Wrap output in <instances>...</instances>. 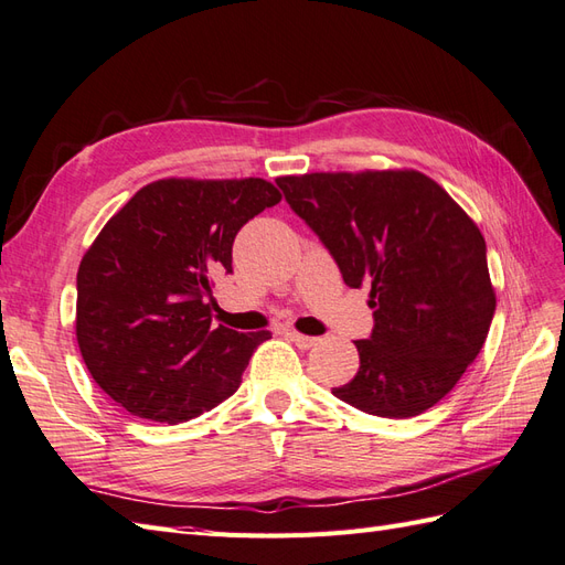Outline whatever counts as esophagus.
<instances>
[{
    "label": "esophagus",
    "mask_w": 565,
    "mask_h": 565,
    "mask_svg": "<svg viewBox=\"0 0 565 565\" xmlns=\"http://www.w3.org/2000/svg\"><path fill=\"white\" fill-rule=\"evenodd\" d=\"M288 339H291V341L298 345V349H302V351L312 349V345H317V341H320V339H315V337L298 334V331H288Z\"/></svg>",
    "instance_id": "obj_1"
}]
</instances>
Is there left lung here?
Returning <instances> with one entry per match:
<instances>
[{
    "label": "left lung",
    "mask_w": 565,
    "mask_h": 565,
    "mask_svg": "<svg viewBox=\"0 0 565 565\" xmlns=\"http://www.w3.org/2000/svg\"><path fill=\"white\" fill-rule=\"evenodd\" d=\"M277 183L345 286L370 288L372 337L355 341L358 374L331 394L392 420L429 411L480 353L497 310L480 228L415 169L317 171Z\"/></svg>",
    "instance_id": "1"
}]
</instances>
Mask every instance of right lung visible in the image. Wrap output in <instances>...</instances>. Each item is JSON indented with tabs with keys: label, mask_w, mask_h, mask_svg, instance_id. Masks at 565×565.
<instances>
[{
	"label": "right lung",
	"mask_w": 565,
	"mask_h": 565,
	"mask_svg": "<svg viewBox=\"0 0 565 565\" xmlns=\"http://www.w3.org/2000/svg\"><path fill=\"white\" fill-rule=\"evenodd\" d=\"M265 179H159L99 231L78 267L76 339L103 392L177 425L212 411L269 331L212 327V277L231 271L241 226L277 205Z\"/></svg>",
	"instance_id": "right-lung-1"
}]
</instances>
